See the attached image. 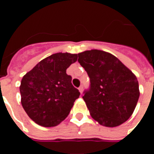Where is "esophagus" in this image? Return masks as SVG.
<instances>
[{"instance_id": "esophagus-1", "label": "esophagus", "mask_w": 154, "mask_h": 154, "mask_svg": "<svg viewBox=\"0 0 154 154\" xmlns=\"http://www.w3.org/2000/svg\"><path fill=\"white\" fill-rule=\"evenodd\" d=\"M78 90H79L81 94H82V92H83V87H82V86H81V87L78 88Z\"/></svg>"}]
</instances>
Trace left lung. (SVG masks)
<instances>
[{
    "mask_svg": "<svg viewBox=\"0 0 154 154\" xmlns=\"http://www.w3.org/2000/svg\"><path fill=\"white\" fill-rule=\"evenodd\" d=\"M91 79L82 98L91 116L100 125L116 127L132 116L139 97L137 77L113 54L98 49L78 54Z\"/></svg>",
    "mask_w": 154,
    "mask_h": 154,
    "instance_id": "left-lung-1",
    "label": "left lung"
}]
</instances>
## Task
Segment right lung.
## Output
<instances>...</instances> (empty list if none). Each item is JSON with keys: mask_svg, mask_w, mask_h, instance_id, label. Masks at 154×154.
Here are the masks:
<instances>
[{"mask_svg": "<svg viewBox=\"0 0 154 154\" xmlns=\"http://www.w3.org/2000/svg\"><path fill=\"white\" fill-rule=\"evenodd\" d=\"M77 54L57 53L41 60L23 77L21 105L29 117L44 127H54L67 118L80 92L66 70Z\"/></svg>", "mask_w": 154, "mask_h": 154, "instance_id": "1", "label": "right lung"}]
</instances>
